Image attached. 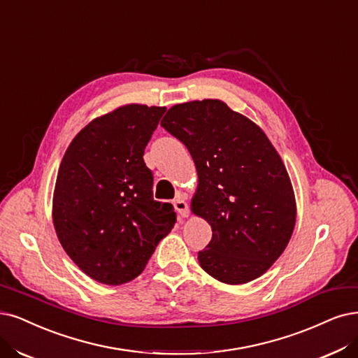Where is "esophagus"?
I'll return each instance as SVG.
<instances>
[{
	"instance_id": "obj_1",
	"label": "esophagus",
	"mask_w": 358,
	"mask_h": 358,
	"mask_svg": "<svg viewBox=\"0 0 358 358\" xmlns=\"http://www.w3.org/2000/svg\"><path fill=\"white\" fill-rule=\"evenodd\" d=\"M174 206H176L177 213H178L181 217H189V205H187L186 201H184V196H182V194H178V196L176 197Z\"/></svg>"
}]
</instances>
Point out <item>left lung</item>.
Here are the masks:
<instances>
[{
  "label": "left lung",
  "mask_w": 358,
  "mask_h": 358,
  "mask_svg": "<svg viewBox=\"0 0 358 358\" xmlns=\"http://www.w3.org/2000/svg\"><path fill=\"white\" fill-rule=\"evenodd\" d=\"M161 125L190 152L199 184L192 210L213 229L197 254L214 279L242 285L266 273L292 236L296 205L264 131L220 100L176 104Z\"/></svg>",
  "instance_id": "obj_1"
}]
</instances>
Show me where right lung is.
Here are the masks:
<instances>
[{
    "mask_svg": "<svg viewBox=\"0 0 358 358\" xmlns=\"http://www.w3.org/2000/svg\"><path fill=\"white\" fill-rule=\"evenodd\" d=\"M165 110L122 106L79 131L62 159L55 229L66 254L100 283L136 279L177 222L174 206L153 201L143 159Z\"/></svg>",
    "mask_w": 358,
    "mask_h": 358,
    "instance_id": "right-lung-1",
    "label": "right lung"
}]
</instances>
